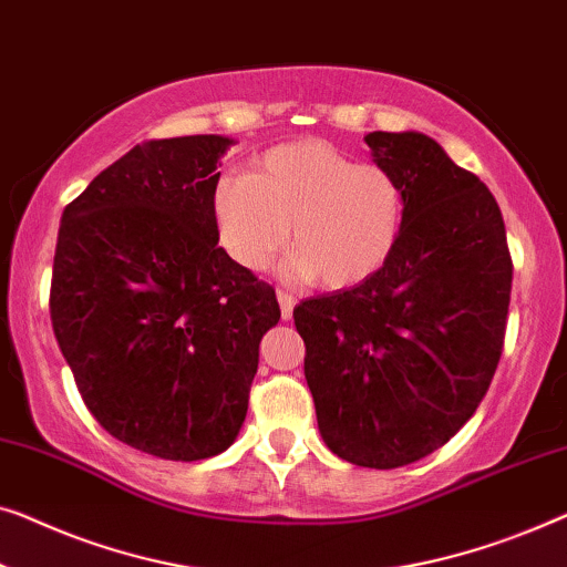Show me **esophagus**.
<instances>
[{
    "label": "esophagus",
    "mask_w": 567,
    "mask_h": 567,
    "mask_svg": "<svg viewBox=\"0 0 567 567\" xmlns=\"http://www.w3.org/2000/svg\"><path fill=\"white\" fill-rule=\"evenodd\" d=\"M276 297H278V307H281L284 322H289V319L293 317V303H297V299H293L289 291H281V289L276 291Z\"/></svg>",
    "instance_id": "34e87169"
}]
</instances>
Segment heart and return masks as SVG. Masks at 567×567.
Returning a JSON list of instances; mask_svg holds the SVG:
<instances>
[{"mask_svg":"<svg viewBox=\"0 0 567 567\" xmlns=\"http://www.w3.org/2000/svg\"><path fill=\"white\" fill-rule=\"evenodd\" d=\"M223 248L237 266L264 270L291 243L286 276L348 289L385 266L404 223L396 176L322 141L278 145L250 176L215 192Z\"/></svg>","mask_w":567,"mask_h":567,"instance_id":"heart-1","label":"heart"}]
</instances>
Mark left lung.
Instances as JSON below:
<instances>
[{"instance_id":"obj_1","label":"left lung","mask_w":567,"mask_h":567,"mask_svg":"<svg viewBox=\"0 0 567 567\" xmlns=\"http://www.w3.org/2000/svg\"><path fill=\"white\" fill-rule=\"evenodd\" d=\"M396 176L404 223L385 266L301 301L303 375L317 424L352 465L422 461L471 420L504 348L512 256L488 186L422 133H368Z\"/></svg>"}]
</instances>
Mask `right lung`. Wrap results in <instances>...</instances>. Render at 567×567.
I'll use <instances>...</instances> for the list:
<instances>
[{
  "label": "right lung",
  "mask_w": 567,
  "mask_h": 567,
  "mask_svg": "<svg viewBox=\"0 0 567 567\" xmlns=\"http://www.w3.org/2000/svg\"><path fill=\"white\" fill-rule=\"evenodd\" d=\"M223 135L147 141L63 209L51 319L81 399L112 437L163 461L237 440L274 286L219 248Z\"/></svg>",
  "instance_id": "obj_1"
}]
</instances>
